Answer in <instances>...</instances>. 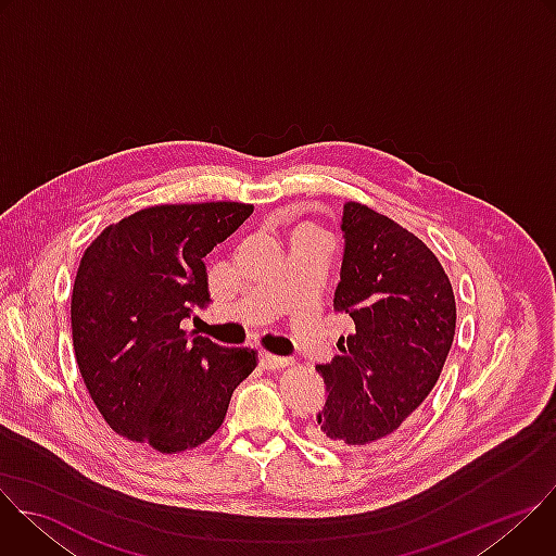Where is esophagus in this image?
<instances>
[{"label": "esophagus", "mask_w": 556, "mask_h": 556, "mask_svg": "<svg viewBox=\"0 0 556 556\" xmlns=\"http://www.w3.org/2000/svg\"><path fill=\"white\" fill-rule=\"evenodd\" d=\"M260 363H262V367H266V369H283V367L294 365V361H292V358L275 356V354H268V352H264V354L260 356Z\"/></svg>", "instance_id": "obj_1"}]
</instances>
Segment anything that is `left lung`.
I'll list each match as a JSON object with an SVG mask.
<instances>
[{
  "label": "left lung",
  "mask_w": 556,
  "mask_h": 556,
  "mask_svg": "<svg viewBox=\"0 0 556 556\" xmlns=\"http://www.w3.org/2000/svg\"><path fill=\"white\" fill-rule=\"evenodd\" d=\"M345 253L334 307L352 316L341 354L319 365L326 407L309 435L337 451L387 444L433 389L455 337V296L433 251L361 202L343 208Z\"/></svg>",
  "instance_id": "left-lung-1"
}]
</instances>
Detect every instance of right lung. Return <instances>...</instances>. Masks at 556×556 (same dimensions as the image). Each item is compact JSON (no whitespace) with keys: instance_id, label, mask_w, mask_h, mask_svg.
<instances>
[{"instance_id":"1","label":"right lung","mask_w":556,"mask_h":556,"mask_svg":"<svg viewBox=\"0 0 556 556\" xmlns=\"http://www.w3.org/2000/svg\"><path fill=\"white\" fill-rule=\"evenodd\" d=\"M253 213L244 202L155 204L110 224L72 288L78 371L105 422L157 453L204 444L255 367L251 348L189 341L182 319L208 301L204 257Z\"/></svg>"}]
</instances>
